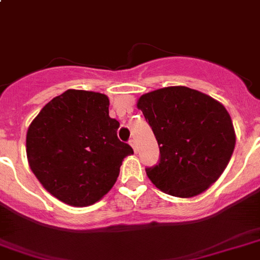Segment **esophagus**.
<instances>
[{
  "label": "esophagus",
  "instance_id": "obj_1",
  "mask_svg": "<svg viewBox=\"0 0 260 260\" xmlns=\"http://www.w3.org/2000/svg\"><path fill=\"white\" fill-rule=\"evenodd\" d=\"M129 144H131V147L134 148L135 152H137V144H136V141H135V140H131Z\"/></svg>",
  "mask_w": 260,
  "mask_h": 260
}]
</instances>
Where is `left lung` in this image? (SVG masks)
Returning <instances> with one entry per match:
<instances>
[{"instance_id": "left-lung-1", "label": "left lung", "mask_w": 260, "mask_h": 260, "mask_svg": "<svg viewBox=\"0 0 260 260\" xmlns=\"http://www.w3.org/2000/svg\"><path fill=\"white\" fill-rule=\"evenodd\" d=\"M160 147V162L147 168L157 189L191 198L208 190L228 167L235 131L222 103L185 86L156 89L137 100Z\"/></svg>"}]
</instances>
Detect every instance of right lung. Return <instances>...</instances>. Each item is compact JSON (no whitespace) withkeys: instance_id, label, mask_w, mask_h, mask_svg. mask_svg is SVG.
Returning a JSON list of instances; mask_svg holds the SVG:
<instances>
[{"instance_id":"right-lung-1","label":"right lung","mask_w":260,"mask_h":260,"mask_svg":"<svg viewBox=\"0 0 260 260\" xmlns=\"http://www.w3.org/2000/svg\"><path fill=\"white\" fill-rule=\"evenodd\" d=\"M107 95L67 89L43 107L26 135L31 172L51 196L83 208L100 201L116 182L134 149L117 139Z\"/></svg>"}]
</instances>
